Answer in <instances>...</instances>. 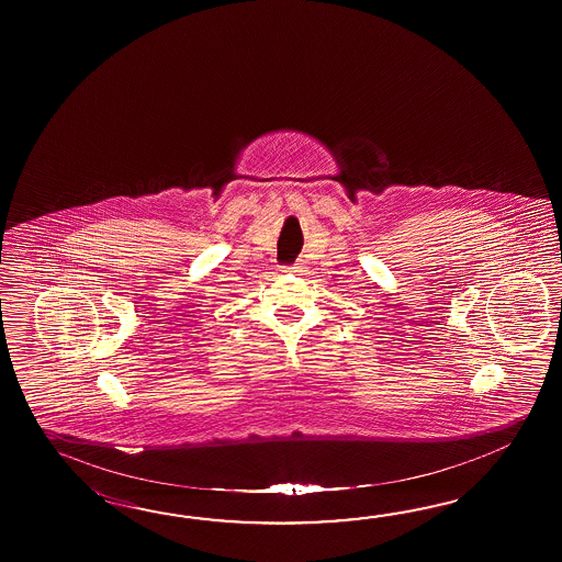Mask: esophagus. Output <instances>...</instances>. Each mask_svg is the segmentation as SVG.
Returning <instances> with one entry per match:
<instances>
[{"label": "esophagus", "instance_id": "1", "mask_svg": "<svg viewBox=\"0 0 562 562\" xmlns=\"http://www.w3.org/2000/svg\"><path fill=\"white\" fill-rule=\"evenodd\" d=\"M289 271H291V273H295V276H303V271H305V265H303V261H297V263L291 265V267H289Z\"/></svg>", "mask_w": 562, "mask_h": 562}]
</instances>
